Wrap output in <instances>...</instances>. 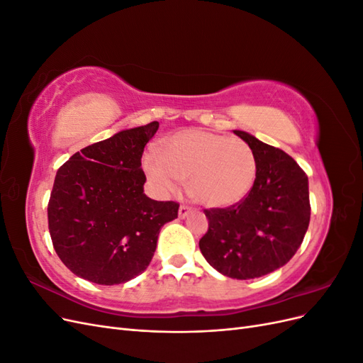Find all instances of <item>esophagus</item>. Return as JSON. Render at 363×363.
<instances>
[{
  "instance_id": "1",
  "label": "esophagus",
  "mask_w": 363,
  "mask_h": 363,
  "mask_svg": "<svg viewBox=\"0 0 363 363\" xmlns=\"http://www.w3.org/2000/svg\"><path fill=\"white\" fill-rule=\"evenodd\" d=\"M191 212H192L191 207H188V206H180V208H179V218H180V219H184Z\"/></svg>"
}]
</instances>
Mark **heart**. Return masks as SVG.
Wrapping results in <instances>:
<instances>
[{
	"instance_id": "heart-1",
	"label": "heart",
	"mask_w": 363,
	"mask_h": 363,
	"mask_svg": "<svg viewBox=\"0 0 363 363\" xmlns=\"http://www.w3.org/2000/svg\"><path fill=\"white\" fill-rule=\"evenodd\" d=\"M144 169L163 194L179 191L182 180H188L196 203L227 208L244 201L255 188L257 162L244 140L191 128L164 140L160 152H147Z\"/></svg>"
}]
</instances>
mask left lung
I'll return each instance as SVG.
<instances>
[{"mask_svg": "<svg viewBox=\"0 0 363 363\" xmlns=\"http://www.w3.org/2000/svg\"><path fill=\"white\" fill-rule=\"evenodd\" d=\"M233 133L256 156L255 188L233 207L206 211L208 230L200 250L223 276L248 280L286 265L300 248L311 221L309 180L284 151L247 131Z\"/></svg>", "mask_w": 363, "mask_h": 363, "instance_id": "8db88e82", "label": "left lung"}]
</instances>
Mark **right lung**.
<instances>
[{
    "instance_id": "add662e5",
    "label": "right lung",
    "mask_w": 363,
    "mask_h": 363,
    "mask_svg": "<svg viewBox=\"0 0 363 363\" xmlns=\"http://www.w3.org/2000/svg\"><path fill=\"white\" fill-rule=\"evenodd\" d=\"M157 121L121 130L75 152L60 167L48 203L54 250L69 271L96 284L125 283L155 256L160 228L179 204L151 200L142 152Z\"/></svg>"
}]
</instances>
